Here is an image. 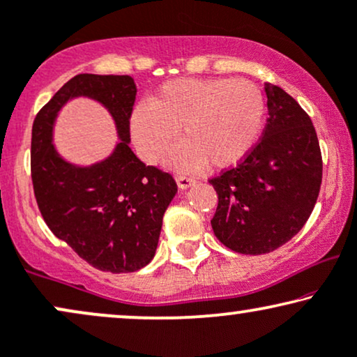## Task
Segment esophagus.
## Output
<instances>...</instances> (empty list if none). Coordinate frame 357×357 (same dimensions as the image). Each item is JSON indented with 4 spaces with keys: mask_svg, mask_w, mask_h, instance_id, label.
Returning <instances> with one entry per match:
<instances>
[{
    "mask_svg": "<svg viewBox=\"0 0 357 357\" xmlns=\"http://www.w3.org/2000/svg\"><path fill=\"white\" fill-rule=\"evenodd\" d=\"M176 183H178L179 189H188L189 186H192V184L196 181H194L192 178H189V176L181 174V176H178V178H176Z\"/></svg>",
    "mask_w": 357,
    "mask_h": 357,
    "instance_id": "obj_1",
    "label": "esophagus"
}]
</instances>
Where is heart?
<instances>
[{
    "label": "heart",
    "mask_w": 357,
    "mask_h": 357,
    "mask_svg": "<svg viewBox=\"0 0 357 357\" xmlns=\"http://www.w3.org/2000/svg\"><path fill=\"white\" fill-rule=\"evenodd\" d=\"M265 116L261 90L243 79H181L165 84L138 105L130 119V132L139 156L160 163L181 130L186 145L173 158L183 169L229 168L242 161L259 139Z\"/></svg>",
    "instance_id": "obj_1"
}]
</instances>
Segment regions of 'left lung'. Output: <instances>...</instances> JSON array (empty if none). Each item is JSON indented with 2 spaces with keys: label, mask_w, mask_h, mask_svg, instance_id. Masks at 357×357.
Wrapping results in <instances>:
<instances>
[{
  "label": "left lung",
  "mask_w": 357,
  "mask_h": 357,
  "mask_svg": "<svg viewBox=\"0 0 357 357\" xmlns=\"http://www.w3.org/2000/svg\"><path fill=\"white\" fill-rule=\"evenodd\" d=\"M268 119L261 138L236 166L209 179L219 202L212 231L238 254L273 252L301 231L323 178L319 142L308 114L265 82Z\"/></svg>",
  "instance_id": "8db88e82"
}]
</instances>
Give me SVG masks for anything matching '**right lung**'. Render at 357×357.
<instances>
[{
	"mask_svg": "<svg viewBox=\"0 0 357 357\" xmlns=\"http://www.w3.org/2000/svg\"><path fill=\"white\" fill-rule=\"evenodd\" d=\"M79 95L103 102L121 137L112 156L89 169L67 164L52 146L56 112ZM135 96L130 75H75L38 112L31 138V178L44 222L80 259L110 273L150 264L165 211L178 192L173 176L146 166L128 146Z\"/></svg>",
	"mask_w": 357,
	"mask_h": 357,
	"instance_id": "right-lung-1",
	"label": "right lung"
}]
</instances>
